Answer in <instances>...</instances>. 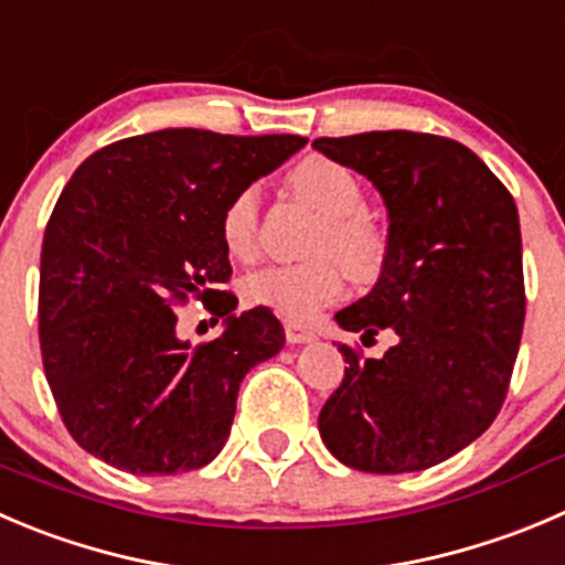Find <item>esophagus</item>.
<instances>
[{"instance_id":"esophagus-1","label":"esophagus","mask_w":565,"mask_h":565,"mask_svg":"<svg viewBox=\"0 0 565 565\" xmlns=\"http://www.w3.org/2000/svg\"><path fill=\"white\" fill-rule=\"evenodd\" d=\"M286 338H288V343H308V341H313L316 332L310 330V327L297 324V321H286Z\"/></svg>"}]
</instances>
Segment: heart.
Listing matches in <instances>:
<instances>
[{"instance_id": "obj_1", "label": "heart", "mask_w": 565, "mask_h": 565, "mask_svg": "<svg viewBox=\"0 0 565 565\" xmlns=\"http://www.w3.org/2000/svg\"><path fill=\"white\" fill-rule=\"evenodd\" d=\"M288 182L302 202L324 216L310 249L319 257L257 268L244 277L241 294L255 308L274 310L291 321H308L343 291V267L360 282L377 277L385 263V238L366 216V191L347 166L327 158H308L288 174ZM218 230L230 255L255 260L260 249L255 188L246 185L230 196Z\"/></svg>"}]
</instances>
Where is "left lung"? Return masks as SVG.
I'll return each mask as SVG.
<instances>
[{
	"mask_svg": "<svg viewBox=\"0 0 565 565\" xmlns=\"http://www.w3.org/2000/svg\"><path fill=\"white\" fill-rule=\"evenodd\" d=\"M313 149L374 182L388 207L377 286L335 321L396 332L383 358L349 363L319 413L343 466L405 475L452 458L493 424L524 330L519 211L508 188L463 143L385 130L316 138Z\"/></svg>",
	"mask_w": 565,
	"mask_h": 565,
	"instance_id": "left-lung-1",
	"label": "left lung"
}]
</instances>
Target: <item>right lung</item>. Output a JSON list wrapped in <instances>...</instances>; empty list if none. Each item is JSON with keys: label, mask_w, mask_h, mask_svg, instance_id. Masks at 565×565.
I'll use <instances>...</instances> for the list:
<instances>
[{"label": "right lung", "mask_w": 565, "mask_h": 565, "mask_svg": "<svg viewBox=\"0 0 565 565\" xmlns=\"http://www.w3.org/2000/svg\"><path fill=\"white\" fill-rule=\"evenodd\" d=\"M308 138L158 130L79 163L41 246L38 335L63 424L85 452L130 475L211 463L241 380L286 343L266 308L235 316L222 211ZM205 301L218 339L188 348L173 310Z\"/></svg>", "instance_id": "right-lung-1"}]
</instances>
